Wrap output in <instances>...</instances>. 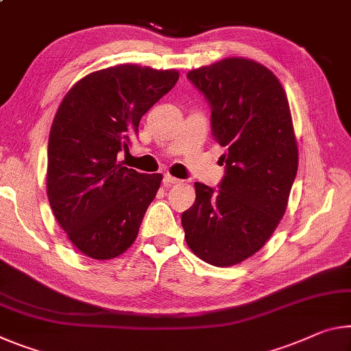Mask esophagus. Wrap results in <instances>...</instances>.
<instances>
[{"label":"esophagus","mask_w":351,"mask_h":351,"mask_svg":"<svg viewBox=\"0 0 351 351\" xmlns=\"http://www.w3.org/2000/svg\"><path fill=\"white\" fill-rule=\"evenodd\" d=\"M162 182H164V186L165 187H170V186H173V184H178V182H180V180H178V178H173L171 175H164V178H162Z\"/></svg>","instance_id":"obj_1"}]
</instances>
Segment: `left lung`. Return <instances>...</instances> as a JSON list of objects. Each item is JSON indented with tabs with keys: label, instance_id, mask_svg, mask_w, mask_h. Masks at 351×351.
I'll list each match as a JSON object with an SVG mask.
<instances>
[{
	"label": "left lung",
	"instance_id": "8db88e82",
	"mask_svg": "<svg viewBox=\"0 0 351 351\" xmlns=\"http://www.w3.org/2000/svg\"><path fill=\"white\" fill-rule=\"evenodd\" d=\"M187 77L209 103L213 137L226 152L219 189L195 182L181 223L199 259L230 267L259 252L286 213L298 167L291 109L278 77L254 60L228 58Z\"/></svg>",
	"mask_w": 351,
	"mask_h": 351
}]
</instances>
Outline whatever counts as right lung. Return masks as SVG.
<instances>
[{"label": "right lung", "instance_id": "1", "mask_svg": "<svg viewBox=\"0 0 351 351\" xmlns=\"http://www.w3.org/2000/svg\"><path fill=\"white\" fill-rule=\"evenodd\" d=\"M176 70L123 64L82 77L56 112L48 141L47 192L71 243L112 259L136 241L162 175L119 162L138 121L176 84Z\"/></svg>", "mask_w": 351, "mask_h": 351}]
</instances>
